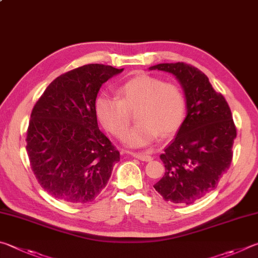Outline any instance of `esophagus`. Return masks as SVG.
I'll return each mask as SVG.
<instances>
[{"instance_id": "1", "label": "esophagus", "mask_w": 258, "mask_h": 258, "mask_svg": "<svg viewBox=\"0 0 258 258\" xmlns=\"http://www.w3.org/2000/svg\"><path fill=\"white\" fill-rule=\"evenodd\" d=\"M130 155H133L136 159L141 160V161H145V162H150L153 160V157L148 154H145V153H137V152H128Z\"/></svg>"}]
</instances>
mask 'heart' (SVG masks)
<instances>
[{
  "mask_svg": "<svg viewBox=\"0 0 258 258\" xmlns=\"http://www.w3.org/2000/svg\"><path fill=\"white\" fill-rule=\"evenodd\" d=\"M120 98L102 94L95 102L96 115L104 128L120 137L128 129L132 113L139 121L124 135L130 147H145L161 136L168 137L180 128L186 115V98L174 84L148 75H139L119 88Z\"/></svg>",
  "mask_w": 258,
  "mask_h": 258,
  "instance_id": "b5f03b06",
  "label": "heart"
}]
</instances>
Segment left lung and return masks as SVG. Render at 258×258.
Returning <instances> with one entry per match:
<instances>
[{"instance_id":"obj_1","label":"left lung","mask_w":258,"mask_h":258,"mask_svg":"<svg viewBox=\"0 0 258 258\" xmlns=\"http://www.w3.org/2000/svg\"><path fill=\"white\" fill-rule=\"evenodd\" d=\"M173 75L186 97L187 115L160 159L165 173L154 184L166 202L191 204L216 188L232 161L237 137L231 110L197 68L183 62L148 68Z\"/></svg>"}]
</instances>
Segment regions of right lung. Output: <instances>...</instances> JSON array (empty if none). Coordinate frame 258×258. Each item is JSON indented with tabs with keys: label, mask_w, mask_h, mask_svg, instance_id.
Instances as JSON below:
<instances>
[{
	"label": "right lung",
	"mask_w": 258,
	"mask_h": 258,
	"mask_svg": "<svg viewBox=\"0 0 258 258\" xmlns=\"http://www.w3.org/2000/svg\"><path fill=\"white\" fill-rule=\"evenodd\" d=\"M123 69L86 64L54 79L31 111L27 154L36 179L58 201L86 204L107 184L120 153L98 129L99 88Z\"/></svg>",
	"instance_id": "1"
}]
</instances>
